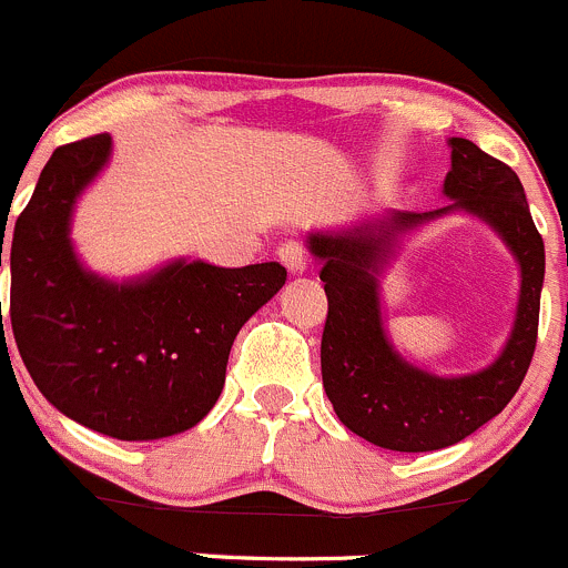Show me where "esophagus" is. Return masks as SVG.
<instances>
[{
    "label": "esophagus",
    "mask_w": 568,
    "mask_h": 568,
    "mask_svg": "<svg viewBox=\"0 0 568 568\" xmlns=\"http://www.w3.org/2000/svg\"><path fill=\"white\" fill-rule=\"evenodd\" d=\"M277 257H280V263H283V266L288 268V274H302L307 268L305 247H302V244H296V242L280 244Z\"/></svg>",
    "instance_id": "obj_1"
}]
</instances>
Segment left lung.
Returning a JSON list of instances; mask_svg holds the SVG:
<instances>
[{
  "label": "left lung",
  "instance_id": "obj_1",
  "mask_svg": "<svg viewBox=\"0 0 568 568\" xmlns=\"http://www.w3.org/2000/svg\"><path fill=\"white\" fill-rule=\"evenodd\" d=\"M450 170L437 211H385L346 227L307 233L321 263L326 313L321 376L343 426L400 454H426L462 443L500 415L523 385L536 352L544 285V242L525 200L523 181L475 142L450 136ZM469 213L491 226L520 266V300L513 332L486 369L439 377L409 364L384 329L381 277L403 239L428 221Z\"/></svg>",
  "mask_w": 568,
  "mask_h": 568
}]
</instances>
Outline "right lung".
Instances as JSON below:
<instances>
[{"label":"right lung","instance_id":"obj_1","mask_svg":"<svg viewBox=\"0 0 568 568\" xmlns=\"http://www.w3.org/2000/svg\"><path fill=\"white\" fill-rule=\"evenodd\" d=\"M109 159V134L51 153L16 220L10 324L54 409L106 437L148 443L186 432L214 409L239 329L283 288L285 268L189 257L129 280L88 268L71 239L73 209Z\"/></svg>","mask_w":568,"mask_h":568}]
</instances>
